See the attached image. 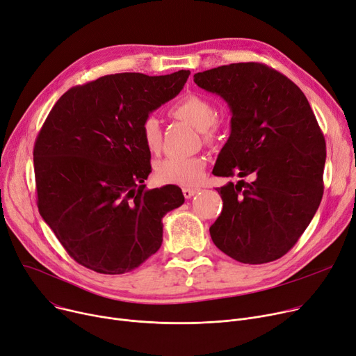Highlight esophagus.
Segmentation results:
<instances>
[{
	"label": "esophagus",
	"mask_w": 356,
	"mask_h": 356,
	"mask_svg": "<svg viewBox=\"0 0 356 356\" xmlns=\"http://www.w3.org/2000/svg\"><path fill=\"white\" fill-rule=\"evenodd\" d=\"M182 193H184V197L188 200V198H191V197H194L195 195V193H197V190L195 188H182Z\"/></svg>",
	"instance_id": "34e87169"
}]
</instances>
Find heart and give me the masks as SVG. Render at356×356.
<instances>
[{
	"instance_id": "obj_1",
	"label": "heart",
	"mask_w": 356,
	"mask_h": 356,
	"mask_svg": "<svg viewBox=\"0 0 356 356\" xmlns=\"http://www.w3.org/2000/svg\"><path fill=\"white\" fill-rule=\"evenodd\" d=\"M171 113L182 120L191 123L201 131L205 139H213L216 132V108L213 103L200 95H186L175 106ZM139 134L143 145L149 152H158L161 148V128L159 120L149 115L146 116L139 127ZM207 161L204 156H170L159 161L155 166V177L162 184L174 185H193L201 178Z\"/></svg>"
}]
</instances>
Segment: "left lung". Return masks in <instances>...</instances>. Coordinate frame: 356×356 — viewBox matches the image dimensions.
Here are the masks:
<instances>
[{
	"label": "left lung",
	"mask_w": 356,
	"mask_h": 356,
	"mask_svg": "<svg viewBox=\"0 0 356 356\" xmlns=\"http://www.w3.org/2000/svg\"><path fill=\"white\" fill-rule=\"evenodd\" d=\"M221 96L232 132L213 174L252 177L217 188L222 211L210 227L222 253L245 264L280 259L318 211L326 143L303 92L261 63H233L194 74Z\"/></svg>",
	"instance_id": "obj_1"
}]
</instances>
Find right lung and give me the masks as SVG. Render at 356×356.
<instances>
[{"instance_id":"obj_1","label":"right lung","mask_w":356,"mask_h":356,"mask_svg":"<svg viewBox=\"0 0 356 356\" xmlns=\"http://www.w3.org/2000/svg\"><path fill=\"white\" fill-rule=\"evenodd\" d=\"M190 73L103 76L72 88L50 111L33 152L37 205L79 264L123 275L159 250L163 216L185 200L177 185L145 190L151 152L139 127Z\"/></svg>"}]
</instances>
